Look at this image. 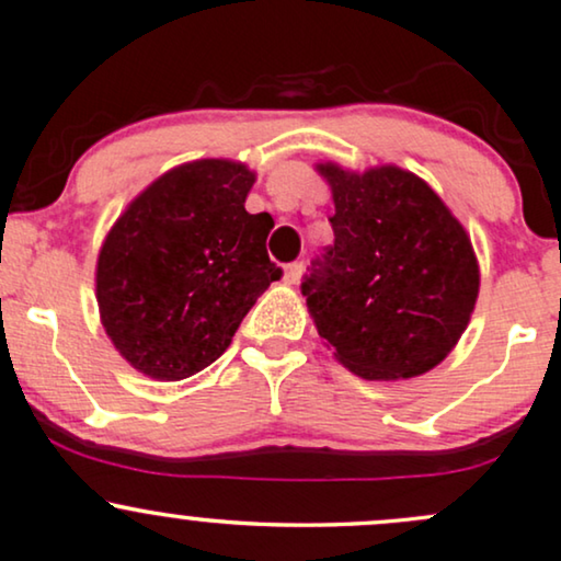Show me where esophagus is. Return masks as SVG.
I'll return each instance as SVG.
<instances>
[{
    "label": "esophagus",
    "instance_id": "obj_1",
    "mask_svg": "<svg viewBox=\"0 0 561 561\" xmlns=\"http://www.w3.org/2000/svg\"><path fill=\"white\" fill-rule=\"evenodd\" d=\"M302 262H291V264H287L284 266V282L287 284H297L299 282V277H302Z\"/></svg>",
    "mask_w": 561,
    "mask_h": 561
}]
</instances>
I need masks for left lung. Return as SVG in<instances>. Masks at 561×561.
<instances>
[{"mask_svg":"<svg viewBox=\"0 0 561 561\" xmlns=\"http://www.w3.org/2000/svg\"><path fill=\"white\" fill-rule=\"evenodd\" d=\"M320 172L333 187L335 241L302 279L318 333L370 381L427 374L476 307L480 274L468 233L412 172Z\"/></svg>","mask_w":561,"mask_h":561,"instance_id":"1","label":"left lung"}]
</instances>
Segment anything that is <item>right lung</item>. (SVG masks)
Masks as SVG:
<instances>
[{
	"instance_id": "1",
	"label": "right lung",
	"mask_w": 561,
	"mask_h": 561,
	"mask_svg": "<svg viewBox=\"0 0 561 561\" xmlns=\"http://www.w3.org/2000/svg\"><path fill=\"white\" fill-rule=\"evenodd\" d=\"M254 172L201 160L164 172L108 231L96 299L116 351L180 381L210 366L256 297L282 277L266 254L270 213L243 208Z\"/></svg>"
}]
</instances>
